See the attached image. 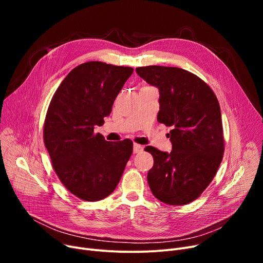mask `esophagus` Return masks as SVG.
<instances>
[{
  "label": "esophagus",
  "mask_w": 263,
  "mask_h": 263,
  "mask_svg": "<svg viewBox=\"0 0 263 263\" xmlns=\"http://www.w3.org/2000/svg\"><path fill=\"white\" fill-rule=\"evenodd\" d=\"M141 151H143V146L140 145V144L134 143V145H133V153L134 154H139V153H141Z\"/></svg>",
  "instance_id": "1"
}]
</instances>
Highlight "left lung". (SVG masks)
Segmentation results:
<instances>
[{
	"label": "left lung",
	"instance_id": "1",
	"mask_svg": "<svg viewBox=\"0 0 263 263\" xmlns=\"http://www.w3.org/2000/svg\"><path fill=\"white\" fill-rule=\"evenodd\" d=\"M136 72L159 88L158 121L173 127L170 154L145 148L155 161L147 175L150 190L164 203L192 202L211 183L223 160L218 100L205 82L184 69L146 66L136 68Z\"/></svg>",
	"mask_w": 263,
	"mask_h": 263
}]
</instances>
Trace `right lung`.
Here are the masks:
<instances>
[{"mask_svg": "<svg viewBox=\"0 0 263 263\" xmlns=\"http://www.w3.org/2000/svg\"><path fill=\"white\" fill-rule=\"evenodd\" d=\"M132 72L131 67L87 62L72 69L52 97L45 146L61 182L80 199L97 201L112 194L132 155V141L107 142L93 132Z\"/></svg>", "mask_w": 263, "mask_h": 263, "instance_id": "obj_1", "label": "right lung"}]
</instances>
